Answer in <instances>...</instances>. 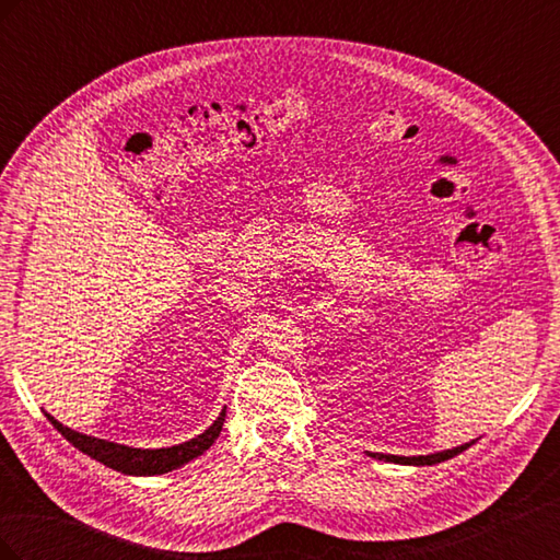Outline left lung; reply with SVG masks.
Returning a JSON list of instances; mask_svg holds the SVG:
<instances>
[{
	"label": "left lung",
	"mask_w": 560,
	"mask_h": 560,
	"mask_svg": "<svg viewBox=\"0 0 560 560\" xmlns=\"http://www.w3.org/2000/svg\"><path fill=\"white\" fill-rule=\"evenodd\" d=\"M474 444V442H471ZM471 444H463V446H455L442 453H432V455H413V457H404V455H383V453H371L376 457V460H385V463H397V465H436V463H444L448 457L463 453L465 448H469Z\"/></svg>",
	"instance_id": "left-lung-1"
}]
</instances>
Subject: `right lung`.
<instances>
[{"mask_svg":"<svg viewBox=\"0 0 560 560\" xmlns=\"http://www.w3.org/2000/svg\"><path fill=\"white\" fill-rule=\"evenodd\" d=\"M46 418L54 422V428L67 439V442L77 446L81 453L91 455L93 460L103 463L116 471L135 474V477H151V474L173 471V469L182 467L184 463H189V460H194V457L206 453L214 444L219 432H222L226 411L219 413V418L206 432L198 434L196 439H189V442H184L179 446H171V448H130L124 444L107 442V439H95L89 434L74 432L70 428L60 425V422L48 413H46Z\"/></svg>","mask_w":560,"mask_h":560,"instance_id":"1","label":"right lung"}]
</instances>
